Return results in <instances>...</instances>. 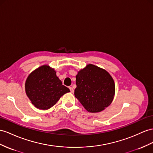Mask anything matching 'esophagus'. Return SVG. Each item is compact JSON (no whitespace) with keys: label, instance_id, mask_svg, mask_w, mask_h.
Segmentation results:
<instances>
[{"label":"esophagus","instance_id":"1","mask_svg":"<svg viewBox=\"0 0 153 153\" xmlns=\"http://www.w3.org/2000/svg\"><path fill=\"white\" fill-rule=\"evenodd\" d=\"M69 88H70V92H71L72 93H74V88H73L72 87H69Z\"/></svg>","mask_w":153,"mask_h":153}]
</instances>
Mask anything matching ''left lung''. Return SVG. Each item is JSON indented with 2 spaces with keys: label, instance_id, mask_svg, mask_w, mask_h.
I'll return each instance as SVG.
<instances>
[{
  "label": "left lung",
  "instance_id": "1",
  "mask_svg": "<svg viewBox=\"0 0 153 153\" xmlns=\"http://www.w3.org/2000/svg\"><path fill=\"white\" fill-rule=\"evenodd\" d=\"M74 95L86 110L99 112L108 107L114 99L115 84L106 70L92 64L78 72Z\"/></svg>",
  "mask_w": 153,
  "mask_h": 153
}]
</instances>
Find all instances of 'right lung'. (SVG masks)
Here are the masks:
<instances>
[{"label":"right lung","instance_id":"right-lung-1","mask_svg":"<svg viewBox=\"0 0 153 153\" xmlns=\"http://www.w3.org/2000/svg\"><path fill=\"white\" fill-rule=\"evenodd\" d=\"M27 96L36 108L47 110L56 104L70 90L62 85L56 72L48 65L36 69L27 77L25 83Z\"/></svg>","mask_w":153,"mask_h":153}]
</instances>
